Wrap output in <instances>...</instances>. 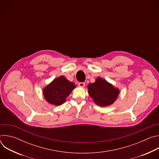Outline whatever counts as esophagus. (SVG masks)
Listing matches in <instances>:
<instances>
[{
  "instance_id": "1",
  "label": "esophagus",
  "mask_w": 159,
  "mask_h": 159,
  "mask_svg": "<svg viewBox=\"0 0 159 159\" xmlns=\"http://www.w3.org/2000/svg\"><path fill=\"white\" fill-rule=\"evenodd\" d=\"M78 85H79V86L80 87H84L85 86V83H84V82H79Z\"/></svg>"
}]
</instances>
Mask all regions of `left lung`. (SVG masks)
<instances>
[{"mask_svg":"<svg viewBox=\"0 0 159 159\" xmlns=\"http://www.w3.org/2000/svg\"><path fill=\"white\" fill-rule=\"evenodd\" d=\"M88 93L94 102L98 106H106L112 104L117 99L119 90L102 78H98L96 82L88 85Z\"/></svg>","mask_w":159,"mask_h":159,"instance_id":"left-lung-1","label":"left lung"}]
</instances>
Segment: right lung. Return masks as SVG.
Instances as JSON below:
<instances>
[{"label":"right lung","instance_id":"1","mask_svg":"<svg viewBox=\"0 0 159 159\" xmlns=\"http://www.w3.org/2000/svg\"><path fill=\"white\" fill-rule=\"evenodd\" d=\"M75 87L74 83L60 76L43 89V95L49 103L56 106L62 104L72 90Z\"/></svg>","mask_w":159,"mask_h":159}]
</instances>
